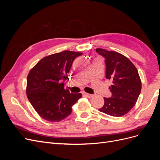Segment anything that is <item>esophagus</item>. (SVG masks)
I'll return each mask as SVG.
<instances>
[{"mask_svg":"<svg viewBox=\"0 0 160 160\" xmlns=\"http://www.w3.org/2000/svg\"><path fill=\"white\" fill-rule=\"evenodd\" d=\"M83 95H84L85 97H86V98H93V95H91V94H89V93H85V92H83Z\"/></svg>","mask_w":160,"mask_h":160,"instance_id":"esophagus-1","label":"esophagus"}]
</instances>
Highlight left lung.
Returning <instances> with one entry per match:
<instances>
[{
	"instance_id": "left-lung-1",
	"label": "left lung",
	"mask_w": 160,
	"mask_h": 160,
	"mask_svg": "<svg viewBox=\"0 0 160 160\" xmlns=\"http://www.w3.org/2000/svg\"><path fill=\"white\" fill-rule=\"evenodd\" d=\"M96 51L105 58V77L111 81L109 89L112 94L110 98H104V105L99 111L121 117L133 108L141 92L138 71L129 59L119 52L99 48Z\"/></svg>"
}]
</instances>
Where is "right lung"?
Returning a JSON list of instances; mask_svg holds the SVG:
<instances>
[{"instance_id":"right-lung-1","label":"right lung","mask_w":160,"mask_h":160,"mask_svg":"<svg viewBox=\"0 0 160 160\" xmlns=\"http://www.w3.org/2000/svg\"><path fill=\"white\" fill-rule=\"evenodd\" d=\"M83 53L64 51L38 61L27 76L28 101L42 118L52 122L61 121L71 113L72 106L81 93H72L64 88L72 62Z\"/></svg>"}]
</instances>
